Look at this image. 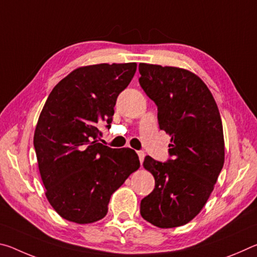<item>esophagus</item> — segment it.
Wrapping results in <instances>:
<instances>
[{
    "mask_svg": "<svg viewBox=\"0 0 257 257\" xmlns=\"http://www.w3.org/2000/svg\"><path fill=\"white\" fill-rule=\"evenodd\" d=\"M137 154H138V158H139V161H141V163H143V161H144V158H145V153L143 151H138Z\"/></svg>",
    "mask_w": 257,
    "mask_h": 257,
    "instance_id": "obj_1",
    "label": "esophagus"
}]
</instances>
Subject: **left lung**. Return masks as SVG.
I'll return each instance as SVG.
<instances>
[{
	"instance_id": "left-lung-1",
	"label": "left lung",
	"mask_w": 257,
	"mask_h": 257,
	"mask_svg": "<svg viewBox=\"0 0 257 257\" xmlns=\"http://www.w3.org/2000/svg\"><path fill=\"white\" fill-rule=\"evenodd\" d=\"M139 84L158 106L161 130L171 136L169 154L144 168L155 188L142 199L143 219L159 228L188 223L205 205L224 163V139L214 97L195 73L176 67L139 63Z\"/></svg>"
}]
</instances>
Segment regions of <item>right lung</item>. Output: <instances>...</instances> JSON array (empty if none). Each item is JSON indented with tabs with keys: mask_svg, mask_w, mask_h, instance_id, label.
Returning a JSON list of instances; mask_svg holds the SVG:
<instances>
[{
	"mask_svg": "<svg viewBox=\"0 0 257 257\" xmlns=\"http://www.w3.org/2000/svg\"><path fill=\"white\" fill-rule=\"evenodd\" d=\"M136 69L135 62L80 67L46 99L34 146L46 198L63 219L79 224L103 219L111 195L141 167L134 150L97 143L98 124L111 127L116 98Z\"/></svg>",
	"mask_w": 257,
	"mask_h": 257,
	"instance_id": "obj_1",
	"label": "right lung"
}]
</instances>
